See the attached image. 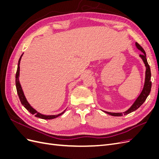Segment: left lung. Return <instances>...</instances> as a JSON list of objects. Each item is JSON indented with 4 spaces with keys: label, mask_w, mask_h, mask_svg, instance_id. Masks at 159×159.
I'll use <instances>...</instances> for the list:
<instances>
[{
    "label": "left lung",
    "mask_w": 159,
    "mask_h": 159,
    "mask_svg": "<svg viewBox=\"0 0 159 159\" xmlns=\"http://www.w3.org/2000/svg\"><path fill=\"white\" fill-rule=\"evenodd\" d=\"M135 44H136V46L137 48L143 53V54H140V57L143 60L144 63H145V65L146 66L145 85H144V88H143L142 92L141 93L140 95H139L138 98L136 99L135 102H134V103L133 104L132 106L130 107L127 111H125L123 113H110V112H107V111H104L105 113L112 115V116H117V117L123 116V115H126L134 111L137 110L139 107H141V105H143V103L145 102V100L147 99L149 93H150V92H151V85H152V82L151 80V72L150 66H149L148 62H147V60L146 58V53L143 48L140 45H139L137 42L135 43Z\"/></svg>",
    "instance_id": "left-lung-1"
}]
</instances>
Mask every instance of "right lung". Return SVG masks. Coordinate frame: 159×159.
Returning <instances> with one entry per match:
<instances>
[{"mask_svg": "<svg viewBox=\"0 0 159 159\" xmlns=\"http://www.w3.org/2000/svg\"><path fill=\"white\" fill-rule=\"evenodd\" d=\"M22 54L21 55L20 59H19V60H18V68H17V71H16V90H17V93H18V95L19 97V99H20V102H21L22 105H24V107H25L30 113H32V115H35V116L36 117H39V118L43 119H55L57 117H59L60 115H62L65 112L66 110L64 111L62 113H61L58 115H42L40 113L37 112L34 109L32 108L30 106V105L27 102L25 96V95H24L23 91L22 89L20 82H19V74H20V60H21V57L22 56Z\"/></svg>", "mask_w": 159, "mask_h": 159, "instance_id": "1", "label": "right lung"}]
</instances>
